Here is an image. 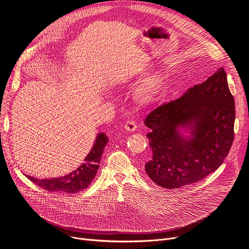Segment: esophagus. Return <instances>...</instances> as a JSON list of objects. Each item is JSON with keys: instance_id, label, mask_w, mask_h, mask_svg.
Returning a JSON list of instances; mask_svg holds the SVG:
<instances>
[{"instance_id": "1", "label": "esophagus", "mask_w": 249, "mask_h": 249, "mask_svg": "<svg viewBox=\"0 0 249 249\" xmlns=\"http://www.w3.org/2000/svg\"><path fill=\"white\" fill-rule=\"evenodd\" d=\"M125 129L128 132H134L137 129V124L133 120H128L125 124Z\"/></svg>"}]
</instances>
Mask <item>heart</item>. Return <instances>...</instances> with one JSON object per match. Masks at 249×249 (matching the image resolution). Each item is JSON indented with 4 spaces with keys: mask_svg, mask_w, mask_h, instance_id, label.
I'll return each mask as SVG.
<instances>
[{
    "mask_svg": "<svg viewBox=\"0 0 249 249\" xmlns=\"http://www.w3.org/2000/svg\"><path fill=\"white\" fill-rule=\"evenodd\" d=\"M142 69L135 70L136 73H141ZM162 89V80L160 76H151L142 82L135 90L134 99L141 106H148L155 102Z\"/></svg>",
    "mask_w": 249,
    "mask_h": 249,
    "instance_id": "heart-1",
    "label": "heart"
}]
</instances>
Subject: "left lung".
Returning <instances> with one entry per match:
<instances>
[{
    "instance_id": "8db88e82",
    "label": "left lung",
    "mask_w": 249,
    "mask_h": 249,
    "mask_svg": "<svg viewBox=\"0 0 249 249\" xmlns=\"http://www.w3.org/2000/svg\"><path fill=\"white\" fill-rule=\"evenodd\" d=\"M234 118V99L223 68L178 99L154 109L145 120L153 152L145 165L150 178L165 189L205 178L231 150ZM182 128L189 136L182 134Z\"/></svg>"
}]
</instances>
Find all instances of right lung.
Wrapping results in <instances>:
<instances>
[{"label":"right lung","instance_id":"1","mask_svg":"<svg viewBox=\"0 0 249 249\" xmlns=\"http://www.w3.org/2000/svg\"><path fill=\"white\" fill-rule=\"evenodd\" d=\"M108 142V138L104 133H99L95 139V143L85 159V162L81 164L76 170L69 173L66 176L58 178L38 179L27 176L28 179L45 190L51 192L73 194L78 193L86 188L93 180L94 176L99 167V162L103 154L104 147Z\"/></svg>","mask_w":249,"mask_h":249}]
</instances>
